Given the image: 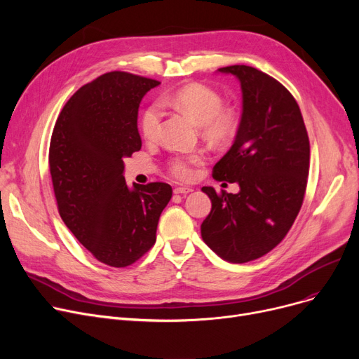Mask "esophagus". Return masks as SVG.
Here are the masks:
<instances>
[{"instance_id":"34e87169","label":"esophagus","mask_w":359,"mask_h":359,"mask_svg":"<svg viewBox=\"0 0 359 359\" xmlns=\"http://www.w3.org/2000/svg\"><path fill=\"white\" fill-rule=\"evenodd\" d=\"M194 189L192 187H187V186H177V187H175V194L176 195H187V194H191Z\"/></svg>"}]
</instances>
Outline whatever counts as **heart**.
<instances>
[{
	"instance_id": "1",
	"label": "heart",
	"mask_w": 359,
	"mask_h": 359,
	"mask_svg": "<svg viewBox=\"0 0 359 359\" xmlns=\"http://www.w3.org/2000/svg\"><path fill=\"white\" fill-rule=\"evenodd\" d=\"M161 106L186 111L201 123L203 135L214 142L230 141L238 129L236 110L222 106V97L217 90L202 83H189L172 93L163 94L158 102L144 109L140 119V130L147 141H153L158 135L163 119ZM202 160V153H176L168 158L167 168L173 177L187 180L194 176L195 165Z\"/></svg>"
}]
</instances>
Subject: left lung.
Returning a JSON list of instances; mask_svg holds the SVG:
<instances>
[{
  "instance_id": "obj_1",
  "label": "left lung",
  "mask_w": 359,
  "mask_h": 359,
  "mask_svg": "<svg viewBox=\"0 0 359 359\" xmlns=\"http://www.w3.org/2000/svg\"><path fill=\"white\" fill-rule=\"evenodd\" d=\"M218 71L240 80L243 115L212 176L237 182L240 192L202 187L212 208L201 236L221 259L246 263L269 253L292 227L306 195L310 141L298 103L278 80L249 65Z\"/></svg>"
}]
</instances>
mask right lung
Listing matches in <instances>:
<instances>
[{"instance_id": "1", "label": "right lung", "mask_w": 359, "mask_h": 359, "mask_svg": "<svg viewBox=\"0 0 359 359\" xmlns=\"http://www.w3.org/2000/svg\"><path fill=\"white\" fill-rule=\"evenodd\" d=\"M158 84L106 72L72 94L52 132L49 170L60 215L94 257L113 268L132 265L154 246L173 192L163 182L129 189L123 177V158L142 145L140 103Z\"/></svg>"}]
</instances>
